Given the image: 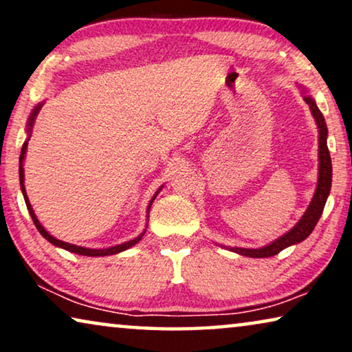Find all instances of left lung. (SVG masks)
Segmentation results:
<instances>
[{"label": "left lung", "instance_id": "8db88e82", "mask_svg": "<svg viewBox=\"0 0 352 352\" xmlns=\"http://www.w3.org/2000/svg\"><path fill=\"white\" fill-rule=\"evenodd\" d=\"M306 104L309 105L312 117L316 118L317 128H319V181H317V189L314 192V197H312L309 206H307L306 213L302 214V218L298 221L295 228L288 230L285 235L274 240L272 243L266 245L263 248H230L232 252L243 254V256L248 258H269L274 256V254L280 253L283 248L290 247V245L300 243L302 240L307 239L311 235L312 230H314L316 224L319 223V218L324 211L327 197L330 194L331 189V158L329 147H327V134H329V129H327L325 118L319 107L316 105V100L311 98V96H305Z\"/></svg>", "mask_w": 352, "mask_h": 352}]
</instances>
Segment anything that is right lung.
Segmentation results:
<instances>
[{"label": "right lung", "instance_id": "1", "mask_svg": "<svg viewBox=\"0 0 352 352\" xmlns=\"http://www.w3.org/2000/svg\"><path fill=\"white\" fill-rule=\"evenodd\" d=\"M41 107H43V104L36 105V107L33 109V112H32V115H30V118H28V128H27L28 134L32 133V128H33V124H35L36 115L40 113V109H41ZM27 146H28V139H27L25 142H23V146H22V151H21V158H19V179H21V189H22L23 199H25V204H27V210H28V213H30L32 219H33V224L36 226V229L40 230V234L43 235V237H45V239L47 240V242H51L52 245H56V247H60V248H64V250H67V252H72V253H76V254H83V256H109V254H115V253L124 252V250L131 248L133 245H136V243L139 242V240L142 239V235H144V232H146V230H144V232H142L141 235H139V237L133 239V240H129V242H124V243H122V245H117V247L102 248V250H94V248H85V247H78V245H72V243L62 242V240H57L56 237H52L51 234H47V230H46L45 228H43V226L40 224V221L36 219V216H35V211H33L32 205H30V201H28V197H27V192H25V186H23V158H25ZM158 192H160V189L157 190V194H158ZM157 194L153 195V199L151 200V204H148V208H147V210H151V205H152V201L155 200Z\"/></svg>", "mask_w": 352, "mask_h": 352}]
</instances>
